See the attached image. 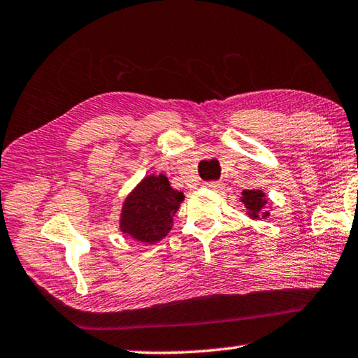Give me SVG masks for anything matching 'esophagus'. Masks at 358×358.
<instances>
[{
  "label": "esophagus",
  "instance_id": "34e87169",
  "mask_svg": "<svg viewBox=\"0 0 358 358\" xmlns=\"http://www.w3.org/2000/svg\"><path fill=\"white\" fill-rule=\"evenodd\" d=\"M204 187L209 190H222L224 189V184L217 182V180H209V182H204Z\"/></svg>",
  "mask_w": 358,
  "mask_h": 358
}]
</instances>
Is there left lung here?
I'll return each mask as SVG.
<instances>
[{
	"mask_svg": "<svg viewBox=\"0 0 358 358\" xmlns=\"http://www.w3.org/2000/svg\"><path fill=\"white\" fill-rule=\"evenodd\" d=\"M241 201L245 204V208L249 209V215L252 219H259V213H262L266 206V200H265V193L260 190H244L243 192V198ZM268 213H262V217H266Z\"/></svg>",
	"mask_w": 358,
	"mask_h": 358,
	"instance_id": "left-lung-1",
	"label": "left lung"
}]
</instances>
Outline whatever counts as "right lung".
<instances>
[{"mask_svg":"<svg viewBox=\"0 0 358 358\" xmlns=\"http://www.w3.org/2000/svg\"><path fill=\"white\" fill-rule=\"evenodd\" d=\"M182 201V192L173 190L166 176H148L125 200L120 230L143 243L160 241Z\"/></svg>","mask_w":358,"mask_h":358,"instance_id":"right-lung-1","label":"right lung"}]
</instances>
